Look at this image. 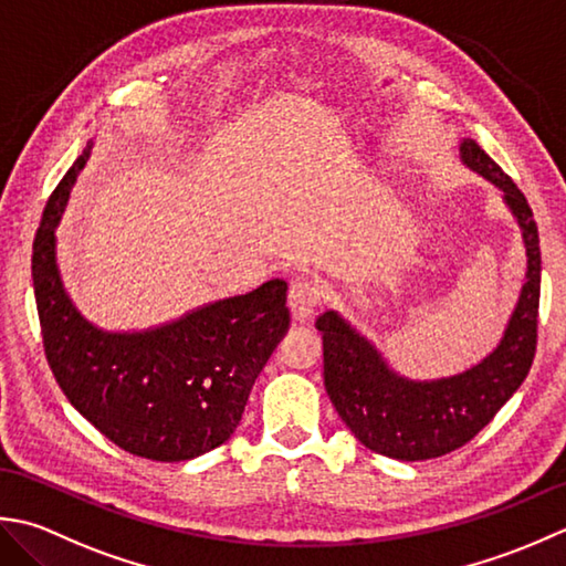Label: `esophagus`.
I'll list each match as a JSON object with an SVG mask.
<instances>
[{
  "mask_svg": "<svg viewBox=\"0 0 566 566\" xmlns=\"http://www.w3.org/2000/svg\"><path fill=\"white\" fill-rule=\"evenodd\" d=\"M322 297H325V287L319 281L305 279L300 275L291 283V291H287V307H291V315L295 322H307L313 319L317 307L322 305Z\"/></svg>",
  "mask_w": 566,
  "mask_h": 566,
  "instance_id": "1",
  "label": "esophagus"
}]
</instances>
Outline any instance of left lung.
Instances as JSON below:
<instances>
[{
  "label": "left lung",
  "instance_id": "1",
  "mask_svg": "<svg viewBox=\"0 0 566 566\" xmlns=\"http://www.w3.org/2000/svg\"><path fill=\"white\" fill-rule=\"evenodd\" d=\"M461 160L503 190L527 247V281L499 349L464 374L418 384L390 371L337 313L329 310L315 322L334 410L364 447L400 461L434 459L474 440L521 388L537 349L539 237L533 210L474 138L461 142Z\"/></svg>",
  "mask_w": 566,
  "mask_h": 566
}]
</instances>
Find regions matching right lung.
Returning a JSON list of instances; mask_svg holds the SVG:
<instances>
[{
    "mask_svg": "<svg viewBox=\"0 0 566 566\" xmlns=\"http://www.w3.org/2000/svg\"><path fill=\"white\" fill-rule=\"evenodd\" d=\"M87 154L90 146L51 192L33 239L45 359L73 408L124 452L154 461L200 457L237 430L253 380L291 325L287 285L273 279L151 332L92 327L63 291L53 239Z\"/></svg>",
    "mask_w": 566,
    "mask_h": 566,
    "instance_id": "right-lung-1",
    "label": "right lung"
}]
</instances>
